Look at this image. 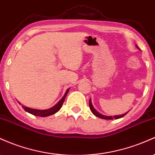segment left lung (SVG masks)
<instances>
[{"mask_svg": "<svg viewBox=\"0 0 155 155\" xmlns=\"http://www.w3.org/2000/svg\"><path fill=\"white\" fill-rule=\"evenodd\" d=\"M136 47L137 48L139 49V48L137 45H136ZM89 106H90V109H91V110L92 111V113L94 114L97 117H98V118H102V119H107V120H113V119H118V118H123L124 116L126 115V114L128 113V112L126 113H124L122 114V115H113V116H107V115H104L102 114H101L100 113H98L97 110H96V109L93 107V104H92V102H91V98H90V101H89Z\"/></svg>", "mask_w": 155, "mask_h": 155, "instance_id": "left-lung-1", "label": "left lung"}]
</instances>
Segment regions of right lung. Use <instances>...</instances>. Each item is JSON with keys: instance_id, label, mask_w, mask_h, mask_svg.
<instances>
[{"instance_id": "right-lung-1", "label": "right lung", "mask_w": 155, "mask_h": 155, "mask_svg": "<svg viewBox=\"0 0 155 155\" xmlns=\"http://www.w3.org/2000/svg\"><path fill=\"white\" fill-rule=\"evenodd\" d=\"M69 90H70V88H68V89L66 91L63 97H62V98L59 100V101H58V103H57V104L54 105V107H52L51 108L47 109V110H37V109H32V108L28 107H25V106H23V105H22V106H23V108L24 109L27 113L31 114V115H36V116H40V117L49 116V115H53V114L56 113L57 112H58L59 110H60V108L62 107V104H63L64 101V98H65L68 93ZM19 104H20V102H19Z\"/></svg>"}]
</instances>
